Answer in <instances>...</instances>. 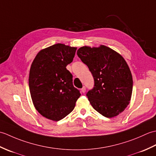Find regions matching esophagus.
<instances>
[{"instance_id":"obj_1","label":"esophagus","mask_w":156,"mask_h":156,"mask_svg":"<svg viewBox=\"0 0 156 156\" xmlns=\"http://www.w3.org/2000/svg\"><path fill=\"white\" fill-rule=\"evenodd\" d=\"M81 91H82V93H85V92H86V87H83V88H82L81 89Z\"/></svg>"}]
</instances>
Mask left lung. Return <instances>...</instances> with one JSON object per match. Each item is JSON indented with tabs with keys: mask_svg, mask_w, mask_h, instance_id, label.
Masks as SVG:
<instances>
[{
	"mask_svg": "<svg viewBox=\"0 0 156 156\" xmlns=\"http://www.w3.org/2000/svg\"><path fill=\"white\" fill-rule=\"evenodd\" d=\"M77 55L94 78V87L87 94L92 107L107 118L120 114L129 104L133 90L131 72L124 58L105 45L84 46Z\"/></svg>",
	"mask_w": 156,
	"mask_h": 156,
	"instance_id": "obj_1",
	"label": "left lung"
}]
</instances>
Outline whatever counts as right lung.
<instances>
[{
	"instance_id": "1",
	"label": "right lung",
	"mask_w": 156,
	"mask_h": 156,
	"mask_svg": "<svg viewBox=\"0 0 156 156\" xmlns=\"http://www.w3.org/2000/svg\"><path fill=\"white\" fill-rule=\"evenodd\" d=\"M76 49L62 44L53 45L39 51L32 62L29 86L33 103L39 113L50 120L58 121L70 113L81 95L66 69Z\"/></svg>"
}]
</instances>
